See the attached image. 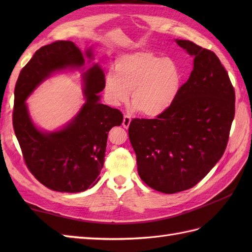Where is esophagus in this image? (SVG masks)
<instances>
[{
    "label": "esophagus",
    "mask_w": 252,
    "mask_h": 252,
    "mask_svg": "<svg viewBox=\"0 0 252 252\" xmlns=\"http://www.w3.org/2000/svg\"><path fill=\"white\" fill-rule=\"evenodd\" d=\"M130 123H131V117L126 115L123 117V122H122L123 127H125V129H127V127L130 126Z\"/></svg>",
    "instance_id": "obj_1"
}]
</instances>
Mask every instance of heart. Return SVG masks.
<instances>
[{
	"mask_svg": "<svg viewBox=\"0 0 252 252\" xmlns=\"http://www.w3.org/2000/svg\"><path fill=\"white\" fill-rule=\"evenodd\" d=\"M181 73L169 60L151 52L140 51L118 58L115 71L106 73L104 92L112 106L129 100L146 117H158L167 111L179 93Z\"/></svg>",
	"mask_w": 252,
	"mask_h": 252,
	"instance_id": "1",
	"label": "heart"
}]
</instances>
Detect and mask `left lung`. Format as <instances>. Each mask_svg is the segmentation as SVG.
I'll list each match as a JSON object with an SVG mask.
<instances>
[{
  "mask_svg": "<svg viewBox=\"0 0 252 252\" xmlns=\"http://www.w3.org/2000/svg\"><path fill=\"white\" fill-rule=\"evenodd\" d=\"M194 58L190 76L157 119H133L129 138L137 172L164 194L195 186L225 151L235 115V92L215 53L194 42L175 40Z\"/></svg>",
  "mask_w": 252,
  "mask_h": 252,
  "instance_id": "obj_1",
  "label": "left lung"
}]
</instances>
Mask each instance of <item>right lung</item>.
<instances>
[{
	"label": "right lung",
	"instance_id": "add662e5",
	"mask_svg": "<svg viewBox=\"0 0 252 252\" xmlns=\"http://www.w3.org/2000/svg\"><path fill=\"white\" fill-rule=\"evenodd\" d=\"M84 57L93 60L92 49L83 54L71 41L42 46L20 71L15 87L13 126L25 162L40 183L61 192L84 191L97 183L108 132L121 125L123 116L99 101L105 74L98 63L82 73L85 101L60 130L39 129L31 119L26 99L52 74L83 68Z\"/></svg>",
	"mask_w": 252,
	"mask_h": 252
}]
</instances>
